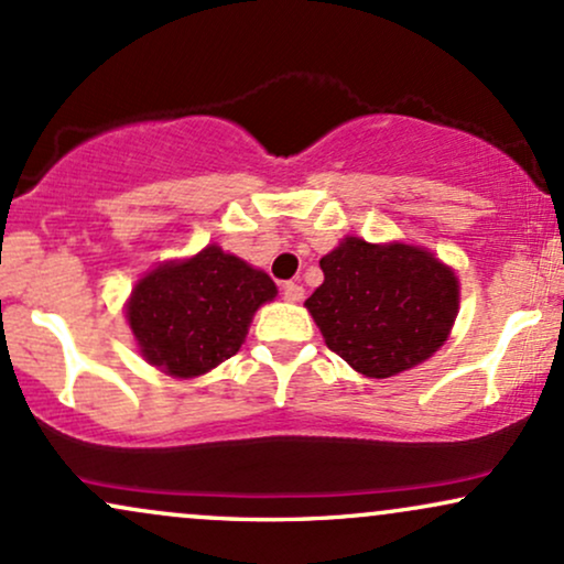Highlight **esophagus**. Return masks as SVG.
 I'll return each mask as SVG.
<instances>
[{
    "instance_id": "obj_1",
    "label": "esophagus",
    "mask_w": 564,
    "mask_h": 564,
    "mask_svg": "<svg viewBox=\"0 0 564 564\" xmlns=\"http://www.w3.org/2000/svg\"><path fill=\"white\" fill-rule=\"evenodd\" d=\"M283 296H286V302H302L304 289L300 286V283L289 281V283H283Z\"/></svg>"
}]
</instances>
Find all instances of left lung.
<instances>
[{"label": "left lung", "instance_id": "obj_1", "mask_svg": "<svg viewBox=\"0 0 564 564\" xmlns=\"http://www.w3.org/2000/svg\"><path fill=\"white\" fill-rule=\"evenodd\" d=\"M323 283L304 307L332 352L387 379L424 364L448 339L458 278L432 251L349 236L321 260Z\"/></svg>", "mask_w": 564, "mask_h": 564}]
</instances>
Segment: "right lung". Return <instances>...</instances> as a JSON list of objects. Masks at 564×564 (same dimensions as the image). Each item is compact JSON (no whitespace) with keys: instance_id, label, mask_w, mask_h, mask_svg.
Listing matches in <instances>:
<instances>
[{"instance_id":"add662e5","label":"right lung","mask_w":564,"mask_h":564,"mask_svg":"<svg viewBox=\"0 0 564 564\" xmlns=\"http://www.w3.org/2000/svg\"><path fill=\"white\" fill-rule=\"evenodd\" d=\"M275 294L268 273L212 243L191 260L161 262L142 275L127 321L148 364L193 379L241 349L254 313Z\"/></svg>"}]
</instances>
